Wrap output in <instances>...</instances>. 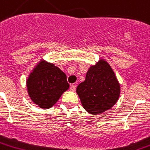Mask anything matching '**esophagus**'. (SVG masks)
I'll return each instance as SVG.
<instances>
[{
    "mask_svg": "<svg viewBox=\"0 0 150 150\" xmlns=\"http://www.w3.org/2000/svg\"><path fill=\"white\" fill-rule=\"evenodd\" d=\"M70 90H71V91H75V90H76V86L71 85V87H70Z\"/></svg>",
    "mask_w": 150,
    "mask_h": 150,
    "instance_id": "esophagus-1",
    "label": "esophagus"
}]
</instances>
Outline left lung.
I'll use <instances>...</instances> for the list:
<instances>
[{
    "mask_svg": "<svg viewBox=\"0 0 150 150\" xmlns=\"http://www.w3.org/2000/svg\"><path fill=\"white\" fill-rule=\"evenodd\" d=\"M76 92L85 110L97 115L116 104L120 88L111 67L103 60L90 67L85 81L78 86Z\"/></svg>",
    "mask_w": 150,
    "mask_h": 150,
    "instance_id": "left-lung-1",
    "label": "left lung"
}]
</instances>
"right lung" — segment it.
<instances>
[{
	"mask_svg": "<svg viewBox=\"0 0 150 150\" xmlns=\"http://www.w3.org/2000/svg\"><path fill=\"white\" fill-rule=\"evenodd\" d=\"M31 100L40 108H51L69 88L67 76L53 64L42 61L30 73L27 82Z\"/></svg>",
	"mask_w": 150,
	"mask_h": 150,
	"instance_id": "obj_1",
	"label": "right lung"
}]
</instances>
